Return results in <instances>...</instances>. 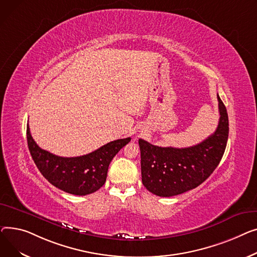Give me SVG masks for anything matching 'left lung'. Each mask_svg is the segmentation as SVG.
<instances>
[{"label":"left lung","mask_w":257,"mask_h":257,"mask_svg":"<svg viewBox=\"0 0 257 257\" xmlns=\"http://www.w3.org/2000/svg\"><path fill=\"white\" fill-rule=\"evenodd\" d=\"M220 119L216 132L201 143L186 148L160 147L139 139L144 187L161 197L183 194L201 185L219 165L227 144L229 123L218 95Z\"/></svg>","instance_id":"left-lung-1"}]
</instances>
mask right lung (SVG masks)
I'll use <instances>...</instances> for the list:
<instances>
[{
  "label": "right lung",
  "instance_id": "1",
  "mask_svg": "<svg viewBox=\"0 0 257 257\" xmlns=\"http://www.w3.org/2000/svg\"><path fill=\"white\" fill-rule=\"evenodd\" d=\"M27 141L38 170L53 186L69 194L84 196L104 185L111 161L131 138L112 141L88 155L74 158L58 157L41 149L33 140L29 124Z\"/></svg>",
  "mask_w": 257,
  "mask_h": 257
}]
</instances>
